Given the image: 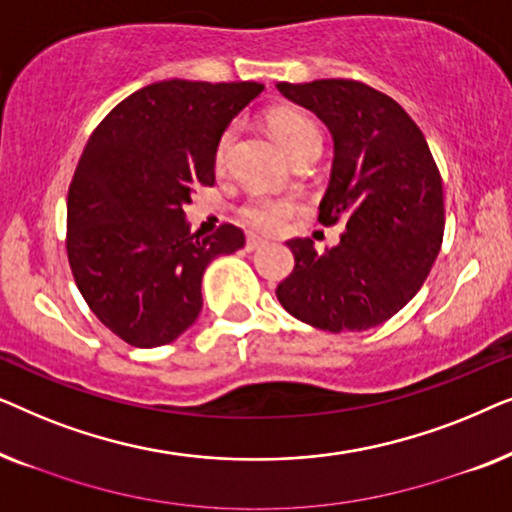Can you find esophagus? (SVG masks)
Segmentation results:
<instances>
[{
	"label": "esophagus",
	"mask_w": 512,
	"mask_h": 512,
	"mask_svg": "<svg viewBox=\"0 0 512 512\" xmlns=\"http://www.w3.org/2000/svg\"><path fill=\"white\" fill-rule=\"evenodd\" d=\"M263 247V240H258V237H254V235H249L247 237V244H244V249L247 251H256V249H261Z\"/></svg>",
	"instance_id": "obj_1"
}]
</instances>
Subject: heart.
Returning a JSON list of instances; mask_svg holds the SVG:
<instances>
[{"label":"heart","instance_id":"b5f03b06","mask_svg":"<svg viewBox=\"0 0 512 512\" xmlns=\"http://www.w3.org/2000/svg\"><path fill=\"white\" fill-rule=\"evenodd\" d=\"M270 132L275 135L279 144L284 146L286 153L291 158L300 156L305 151H317L321 149V135L319 128L310 118L300 111L293 109H279L268 118ZM237 137V128H228L219 139L216 146V167H226L230 149H233ZM298 212V202L291 198H272V195H251L249 200L242 202V207L237 209V216L244 226H249L256 233H279L286 226V221Z\"/></svg>","mask_w":512,"mask_h":512}]
</instances>
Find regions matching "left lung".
Instances as JSON below:
<instances>
[{"instance_id":"8db88e82","label":"left lung","mask_w":512,"mask_h":512,"mask_svg":"<svg viewBox=\"0 0 512 512\" xmlns=\"http://www.w3.org/2000/svg\"><path fill=\"white\" fill-rule=\"evenodd\" d=\"M333 137L319 205L324 226L345 221L340 244L286 242L296 268L277 286L293 317L321 331H368L415 298L443 244V179L417 123L389 95L347 79L277 83Z\"/></svg>"}]
</instances>
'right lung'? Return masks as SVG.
I'll return each instance as SVG.
<instances>
[{
	"label": "right lung",
	"instance_id": "add662e5",
	"mask_svg": "<svg viewBox=\"0 0 512 512\" xmlns=\"http://www.w3.org/2000/svg\"><path fill=\"white\" fill-rule=\"evenodd\" d=\"M263 83L170 79L109 111L67 195V256L97 319L132 347L177 340L202 310V275L244 247L240 228L191 233L184 205L214 184L216 146Z\"/></svg>",
	"mask_w": 512,
	"mask_h": 512
}]
</instances>
